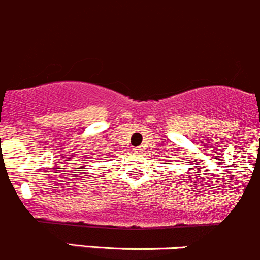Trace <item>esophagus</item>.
<instances>
[{"label":"esophagus","mask_w":260,"mask_h":260,"mask_svg":"<svg viewBox=\"0 0 260 260\" xmlns=\"http://www.w3.org/2000/svg\"><path fill=\"white\" fill-rule=\"evenodd\" d=\"M141 152H142V148H141V147L136 148V153H141Z\"/></svg>","instance_id":"1"}]
</instances>
